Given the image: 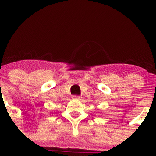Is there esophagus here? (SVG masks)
Here are the masks:
<instances>
[{
	"mask_svg": "<svg viewBox=\"0 0 156 156\" xmlns=\"http://www.w3.org/2000/svg\"><path fill=\"white\" fill-rule=\"evenodd\" d=\"M73 99H76V100H80L81 99V97L79 95H73Z\"/></svg>",
	"mask_w": 156,
	"mask_h": 156,
	"instance_id": "obj_1",
	"label": "esophagus"
}]
</instances>
